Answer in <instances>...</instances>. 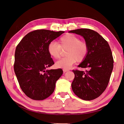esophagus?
Returning a JSON list of instances; mask_svg holds the SVG:
<instances>
[{
  "label": "esophagus",
  "instance_id": "1",
  "mask_svg": "<svg viewBox=\"0 0 124 124\" xmlns=\"http://www.w3.org/2000/svg\"><path fill=\"white\" fill-rule=\"evenodd\" d=\"M63 71H64V72H67V71H69V70H68V69H63Z\"/></svg>",
  "mask_w": 124,
  "mask_h": 124
}]
</instances>
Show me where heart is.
Instances as JSON below:
<instances>
[{
	"instance_id": "obj_1",
	"label": "heart",
	"mask_w": 124,
	"mask_h": 124,
	"mask_svg": "<svg viewBox=\"0 0 124 124\" xmlns=\"http://www.w3.org/2000/svg\"><path fill=\"white\" fill-rule=\"evenodd\" d=\"M67 49V56L56 62V66L63 69H69L77 61H84L88 53V46L86 41L80 40V38L72 33H67L62 36L58 41V43L52 42L48 44L47 52L52 58L58 59L61 57L62 50Z\"/></svg>"
}]
</instances>
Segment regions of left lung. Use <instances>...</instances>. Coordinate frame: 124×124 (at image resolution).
I'll return each mask as SVG.
<instances>
[{"mask_svg":"<svg viewBox=\"0 0 124 124\" xmlns=\"http://www.w3.org/2000/svg\"><path fill=\"white\" fill-rule=\"evenodd\" d=\"M69 32L84 37L88 44L87 57L78 68L85 71L73 70L74 78L72 91L78 98L92 100L98 98L107 87L113 68L114 60L107 41L99 33L90 29H78Z\"/></svg>","mask_w":124,"mask_h":124,"instance_id":"8db88e82","label":"left lung"}]
</instances>
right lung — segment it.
<instances>
[{
  "label": "right lung",
  "mask_w": 124,
  "mask_h": 124,
  "mask_svg": "<svg viewBox=\"0 0 124 124\" xmlns=\"http://www.w3.org/2000/svg\"><path fill=\"white\" fill-rule=\"evenodd\" d=\"M63 32L35 30L27 33L17 44L14 72L22 91L31 99L42 100L54 91L56 82L63 71L62 69L46 70L54 63L47 47Z\"/></svg>",
  "instance_id": "1"
}]
</instances>
